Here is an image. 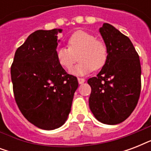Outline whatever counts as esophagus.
<instances>
[{
  "label": "esophagus",
  "instance_id": "1",
  "mask_svg": "<svg viewBox=\"0 0 151 151\" xmlns=\"http://www.w3.org/2000/svg\"><path fill=\"white\" fill-rule=\"evenodd\" d=\"M78 83H79L80 85L83 84V83L85 81V80L84 79V78H78Z\"/></svg>",
  "mask_w": 151,
  "mask_h": 151
}]
</instances>
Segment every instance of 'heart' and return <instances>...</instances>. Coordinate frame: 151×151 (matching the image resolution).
<instances>
[{
    "label": "heart",
    "instance_id": "heart-1",
    "mask_svg": "<svg viewBox=\"0 0 151 151\" xmlns=\"http://www.w3.org/2000/svg\"><path fill=\"white\" fill-rule=\"evenodd\" d=\"M67 47H59L56 49V59L62 67L70 70L77 60L80 63L70 70L72 74L85 75L94 70H99L105 65L108 50L105 42L97 40L88 32L78 30L68 39Z\"/></svg>",
    "mask_w": 151,
    "mask_h": 151
}]
</instances>
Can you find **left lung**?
Listing matches in <instances>:
<instances>
[{"label": "left lung", "instance_id": "1", "mask_svg": "<svg viewBox=\"0 0 151 151\" xmlns=\"http://www.w3.org/2000/svg\"><path fill=\"white\" fill-rule=\"evenodd\" d=\"M99 33L106 45L108 56L96 77L88 80L92 88L89 107L99 122L122 123L130 116L141 91L139 57L130 39L109 23Z\"/></svg>", "mask_w": 151, "mask_h": 151}]
</instances>
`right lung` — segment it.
<instances>
[{"mask_svg": "<svg viewBox=\"0 0 151 151\" xmlns=\"http://www.w3.org/2000/svg\"><path fill=\"white\" fill-rule=\"evenodd\" d=\"M62 29L37 30L17 48L11 67L15 102L28 122L39 129L53 130L66 122L73 95L76 77L59 64L57 34Z\"/></svg>", "mask_w": 151, "mask_h": 151, "instance_id": "obj_1", "label": "right lung"}]
</instances>
